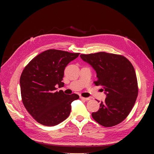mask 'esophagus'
I'll use <instances>...</instances> for the list:
<instances>
[{"instance_id":"obj_1","label":"esophagus","mask_w":154,"mask_h":154,"mask_svg":"<svg viewBox=\"0 0 154 154\" xmlns=\"http://www.w3.org/2000/svg\"><path fill=\"white\" fill-rule=\"evenodd\" d=\"M80 98L82 100H85V101H88V100H90V98L89 97H82V96H80Z\"/></svg>"}]
</instances>
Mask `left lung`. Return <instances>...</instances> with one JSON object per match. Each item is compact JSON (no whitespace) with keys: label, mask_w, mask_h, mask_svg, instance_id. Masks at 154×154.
<instances>
[{"label":"left lung","mask_w":154,"mask_h":154,"mask_svg":"<svg viewBox=\"0 0 154 154\" xmlns=\"http://www.w3.org/2000/svg\"><path fill=\"white\" fill-rule=\"evenodd\" d=\"M80 57L95 70L97 80L94 84L101 86L106 95L100 109L92 113L93 119L105 127L118 125L132 110L138 94L132 64L122 55L105 52L81 54Z\"/></svg>","instance_id":"obj_1"}]
</instances>
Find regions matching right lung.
<instances>
[{"mask_svg":"<svg viewBox=\"0 0 154 154\" xmlns=\"http://www.w3.org/2000/svg\"><path fill=\"white\" fill-rule=\"evenodd\" d=\"M79 54L49 49L32 59L23 70L20 78L22 103L38 123L53 127L69 117L71 103L79 96L58 92L56 87L64 86L65 67Z\"/></svg>","mask_w":154,"mask_h":154,"instance_id":"add662e5","label":"right lung"}]
</instances>
